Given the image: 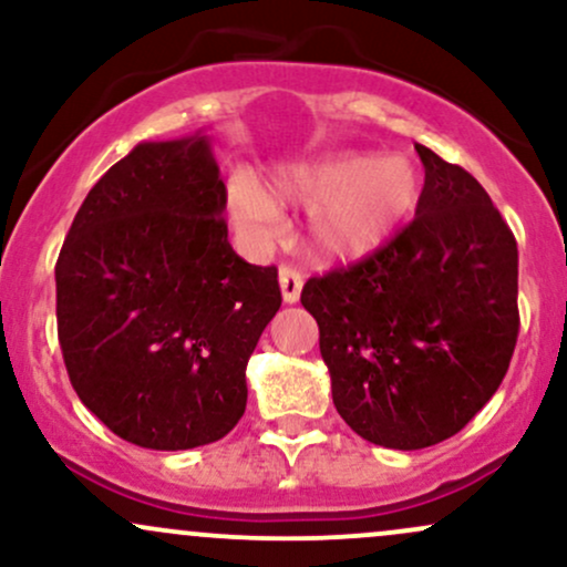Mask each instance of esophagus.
Listing matches in <instances>:
<instances>
[{"label": "esophagus", "instance_id": "1", "mask_svg": "<svg viewBox=\"0 0 567 567\" xmlns=\"http://www.w3.org/2000/svg\"><path fill=\"white\" fill-rule=\"evenodd\" d=\"M279 288H282V298L285 303H296L301 298V288H303V275L292 266H282L279 269Z\"/></svg>", "mask_w": 567, "mask_h": 567}]
</instances>
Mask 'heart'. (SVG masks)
<instances>
[{"mask_svg": "<svg viewBox=\"0 0 567 567\" xmlns=\"http://www.w3.org/2000/svg\"><path fill=\"white\" fill-rule=\"evenodd\" d=\"M421 173L405 157L341 152L288 167L271 194L247 175H234L226 210L234 229L250 243H271L282 224L277 202L309 207V243L328 261L373 256L413 216Z\"/></svg>", "mask_w": 567, "mask_h": 567, "instance_id": "obj_1", "label": "heart"}]
</instances>
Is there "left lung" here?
I'll list each match as a JSON object with an SVG mask.
<instances>
[{"label":"left lung","instance_id":"obj_1","mask_svg":"<svg viewBox=\"0 0 567 567\" xmlns=\"http://www.w3.org/2000/svg\"><path fill=\"white\" fill-rule=\"evenodd\" d=\"M415 218L362 261L311 277L333 405L394 451L437 445L496 394L519 333L517 239L477 178L415 143Z\"/></svg>","mask_w":567,"mask_h":567}]
</instances>
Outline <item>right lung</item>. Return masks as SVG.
Segmentation results:
<instances>
[{
    "mask_svg": "<svg viewBox=\"0 0 567 567\" xmlns=\"http://www.w3.org/2000/svg\"><path fill=\"white\" fill-rule=\"evenodd\" d=\"M207 135L138 143L84 197L55 264L74 392L116 437L188 451L229 434L282 303L275 266L229 245Z\"/></svg>",
    "mask_w": 567,
    "mask_h": 567,
    "instance_id": "obj_1",
    "label": "right lung"
}]
</instances>
